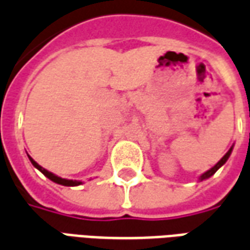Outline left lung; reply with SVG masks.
I'll use <instances>...</instances> for the list:
<instances>
[{"label": "left lung", "mask_w": 250, "mask_h": 250, "mask_svg": "<svg viewBox=\"0 0 250 250\" xmlns=\"http://www.w3.org/2000/svg\"><path fill=\"white\" fill-rule=\"evenodd\" d=\"M231 150H233V146H231L230 148H229V151L226 152L225 155H224V157L221 158V159H220V161H218V162L215 163V165H214V166H213V167L210 168V170H208L206 173H204V174H202V175H201V177H199V181H204V179L210 178V177H211V175H213V174H214L215 171H217V170H218V168L221 167V166H224V165H225L226 161H228V159H229V157H230Z\"/></svg>", "instance_id": "left-lung-1"}]
</instances>
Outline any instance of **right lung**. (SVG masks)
<instances>
[{"label": "right lung", "instance_id": "right-lung-1", "mask_svg": "<svg viewBox=\"0 0 250 250\" xmlns=\"http://www.w3.org/2000/svg\"><path fill=\"white\" fill-rule=\"evenodd\" d=\"M29 157V155H28ZM29 161L32 162V165L35 166L37 170H40L41 173L45 175L46 178H49L51 181H53L55 184H59V185H62V186H79V185H82V182L80 181H73V179H64V178H60V177H57V175H55L53 173H51V171H48V170H45L44 167H41L39 163L36 162V161H33V158L29 157Z\"/></svg>", "mask_w": 250, "mask_h": 250}]
</instances>
